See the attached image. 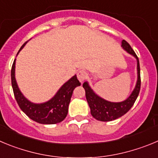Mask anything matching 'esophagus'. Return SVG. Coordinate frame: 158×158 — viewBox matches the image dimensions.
Segmentation results:
<instances>
[{
	"label": "esophagus",
	"instance_id": "obj_1",
	"mask_svg": "<svg viewBox=\"0 0 158 158\" xmlns=\"http://www.w3.org/2000/svg\"><path fill=\"white\" fill-rule=\"evenodd\" d=\"M87 77V73L84 70H79L77 73V79L80 82H83L86 79Z\"/></svg>",
	"mask_w": 158,
	"mask_h": 158
}]
</instances>
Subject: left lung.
<instances>
[{"mask_svg": "<svg viewBox=\"0 0 158 158\" xmlns=\"http://www.w3.org/2000/svg\"><path fill=\"white\" fill-rule=\"evenodd\" d=\"M121 48L127 53L132 56L137 62V81L135 88L126 99L121 102H110L106 100L99 96L91 88L88 81L84 82L83 88L85 90L87 102L91 110V114L94 118L100 121H111L121 118L126 114L135 103L140 90V68L139 62L135 52L132 50L128 42L123 40L121 41Z\"/></svg>", "mask_w": 158, "mask_h": 158, "instance_id": "obj_1", "label": "left lung"}]
</instances>
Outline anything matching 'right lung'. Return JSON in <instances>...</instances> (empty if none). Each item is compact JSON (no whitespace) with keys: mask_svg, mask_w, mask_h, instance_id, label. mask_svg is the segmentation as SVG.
I'll list each match as a JSON object with an SVG mask.
<instances>
[{"mask_svg":"<svg viewBox=\"0 0 158 158\" xmlns=\"http://www.w3.org/2000/svg\"><path fill=\"white\" fill-rule=\"evenodd\" d=\"M27 42L28 41L24 43L20 48L17 56ZM15 60L16 59L14 60L11 67V85L15 98L20 109L30 119L40 124H54L63 121L68 114L69 104L73 90L76 87L81 85L80 81L77 78V75L75 74L65 82L52 99L41 103H35L26 98L19 88L15 79Z\"/></svg>","mask_w":158,"mask_h":158,"instance_id":"1","label":"right lung"}]
</instances>
